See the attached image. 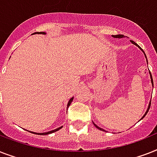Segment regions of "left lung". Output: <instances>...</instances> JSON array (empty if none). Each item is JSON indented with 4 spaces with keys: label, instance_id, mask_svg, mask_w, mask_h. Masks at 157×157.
<instances>
[{
    "label": "left lung",
    "instance_id": "left-lung-1",
    "mask_svg": "<svg viewBox=\"0 0 157 157\" xmlns=\"http://www.w3.org/2000/svg\"><path fill=\"white\" fill-rule=\"evenodd\" d=\"M113 37H114V38H123V37H125V36H124L123 35H116V36H113ZM130 42H131V43H132V44H135V45H136V46H138V47L140 48V49H141V50H142V51H143V49H142V48H140V46H139V45L135 43V41H133V40H130ZM143 52H144V51H143ZM144 55H145V53H144ZM145 57H146V55H145ZM149 73H150V77H151V83H152V85H153V80H152V77H151V72H150V71H149ZM150 105H151V103H149V105H148V108H147V112L145 113V114H144V116H143V117H142V118H141V119H143V118H144V117H145V115H146V114L147 113V112H148L149 109H150ZM93 124H94V126H96V128H97V129H99V130H103V129L100 128V127H99L98 126H96V124L94 123V122H93Z\"/></svg>",
    "mask_w": 157,
    "mask_h": 157
}]
</instances>
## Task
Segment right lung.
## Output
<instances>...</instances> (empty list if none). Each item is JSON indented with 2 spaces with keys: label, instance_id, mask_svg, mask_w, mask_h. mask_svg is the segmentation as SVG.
<instances>
[{
  "label": "right lung",
  "instance_id": "1",
  "mask_svg": "<svg viewBox=\"0 0 157 157\" xmlns=\"http://www.w3.org/2000/svg\"><path fill=\"white\" fill-rule=\"evenodd\" d=\"M34 34H42V35H45V32H35V33H33L32 35H34ZM73 99H74V97H72V98L71 99V100H69L68 102V105H67V108H69V106L71 105V102L73 101ZM62 128V126H61V127H59V128L57 129H55V130H51V131H48V132H44V133H36V132H32L31 131V133H33V134H36V135H49V134H52V133L53 132H56V131H57V130H59L60 129ZM29 132H31V131H29Z\"/></svg>",
  "mask_w": 157,
  "mask_h": 157
}]
</instances>
